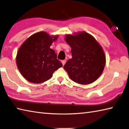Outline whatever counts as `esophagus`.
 I'll return each mask as SVG.
<instances>
[{"mask_svg": "<svg viewBox=\"0 0 129 129\" xmlns=\"http://www.w3.org/2000/svg\"><path fill=\"white\" fill-rule=\"evenodd\" d=\"M66 60H62V64L63 65V66H64L65 63H66Z\"/></svg>", "mask_w": 129, "mask_h": 129, "instance_id": "1", "label": "esophagus"}]
</instances>
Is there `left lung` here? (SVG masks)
<instances>
[{"instance_id":"1","label":"left lung","mask_w":129,"mask_h":129,"mask_svg":"<svg viewBox=\"0 0 129 129\" xmlns=\"http://www.w3.org/2000/svg\"><path fill=\"white\" fill-rule=\"evenodd\" d=\"M72 58L63 66L71 80L81 85L93 82L102 74L106 64L103 49L92 35L81 31L67 35Z\"/></svg>"}]
</instances>
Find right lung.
<instances>
[{
    "label": "right lung",
    "instance_id": "obj_1",
    "mask_svg": "<svg viewBox=\"0 0 129 129\" xmlns=\"http://www.w3.org/2000/svg\"><path fill=\"white\" fill-rule=\"evenodd\" d=\"M58 36L40 31L27 39L18 51L16 63L22 76L29 82L40 84L48 80L62 67L54 50L50 48Z\"/></svg>",
    "mask_w": 129,
    "mask_h": 129
}]
</instances>
